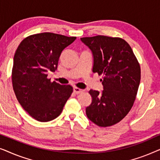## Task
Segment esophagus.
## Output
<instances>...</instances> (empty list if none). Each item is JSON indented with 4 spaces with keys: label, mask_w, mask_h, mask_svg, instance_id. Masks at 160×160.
<instances>
[{
    "label": "esophagus",
    "mask_w": 160,
    "mask_h": 160,
    "mask_svg": "<svg viewBox=\"0 0 160 160\" xmlns=\"http://www.w3.org/2000/svg\"><path fill=\"white\" fill-rule=\"evenodd\" d=\"M83 89L78 88V87H73V92L75 94H80L83 92Z\"/></svg>",
    "instance_id": "1"
}]
</instances>
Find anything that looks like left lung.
Listing matches in <instances>:
<instances>
[{"label":"left lung","mask_w":160,"mask_h":160,"mask_svg":"<svg viewBox=\"0 0 160 160\" xmlns=\"http://www.w3.org/2000/svg\"><path fill=\"white\" fill-rule=\"evenodd\" d=\"M91 50L92 72L103 76L102 92L90 89L88 119L100 127L118 123L133 106L141 81V68L130 46L120 38L105 36L81 38Z\"/></svg>","instance_id":"left-lung-1"}]
</instances>
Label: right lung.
Instances as JSON below:
<instances>
[{
	"label": "right lung",
	"mask_w": 160,
	"mask_h": 160,
	"mask_svg": "<svg viewBox=\"0 0 160 160\" xmlns=\"http://www.w3.org/2000/svg\"><path fill=\"white\" fill-rule=\"evenodd\" d=\"M52 32L32 35L20 43L14 54L12 84L19 104L37 121L56 119L73 88L51 82L48 72L58 69L63 50L76 40Z\"/></svg>",
	"instance_id": "obj_1"
}]
</instances>
